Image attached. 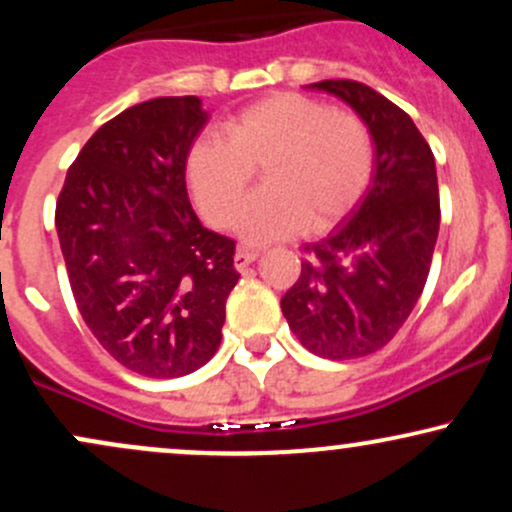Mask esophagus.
<instances>
[{
	"mask_svg": "<svg viewBox=\"0 0 512 512\" xmlns=\"http://www.w3.org/2000/svg\"><path fill=\"white\" fill-rule=\"evenodd\" d=\"M260 257V252L257 250H248V248H238L236 250V257H233V262H236V269H245L248 264H252Z\"/></svg>",
	"mask_w": 512,
	"mask_h": 512,
	"instance_id": "esophagus-1",
	"label": "esophagus"
}]
</instances>
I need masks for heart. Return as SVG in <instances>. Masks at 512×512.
Listing matches in <instances>:
<instances>
[{
  "label": "heart",
  "mask_w": 512,
  "mask_h": 512,
  "mask_svg": "<svg viewBox=\"0 0 512 512\" xmlns=\"http://www.w3.org/2000/svg\"><path fill=\"white\" fill-rule=\"evenodd\" d=\"M264 166L267 190L245 209L250 243L330 231L358 207L375 173V139L354 110L305 93H272L238 110L219 134L199 137L185 156V180L202 216L236 226Z\"/></svg>",
  "instance_id": "obj_1"
}]
</instances>
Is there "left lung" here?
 I'll return each instance as SVG.
<instances>
[{"label": "left lung", "mask_w": 512, "mask_h": 512, "mask_svg": "<svg viewBox=\"0 0 512 512\" xmlns=\"http://www.w3.org/2000/svg\"><path fill=\"white\" fill-rule=\"evenodd\" d=\"M310 86L368 122L375 173L351 219L305 245L301 276L281 310L305 349L349 361L383 349L424 291L440 226L436 161L411 117L370 86L351 79Z\"/></svg>", "instance_id": "8db88e82"}]
</instances>
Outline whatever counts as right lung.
<instances>
[{"mask_svg":"<svg viewBox=\"0 0 512 512\" xmlns=\"http://www.w3.org/2000/svg\"><path fill=\"white\" fill-rule=\"evenodd\" d=\"M204 122L197 96L122 110L84 144L57 197L76 308L144 378H180L216 354L240 279L236 240L207 231L187 197L185 156Z\"/></svg>","mask_w":512,"mask_h":512,"instance_id":"add662e5","label":"right lung"}]
</instances>
